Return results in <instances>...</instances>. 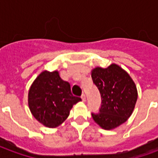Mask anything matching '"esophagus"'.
<instances>
[{
  "label": "esophagus",
  "instance_id": "1",
  "mask_svg": "<svg viewBox=\"0 0 158 158\" xmlns=\"http://www.w3.org/2000/svg\"><path fill=\"white\" fill-rule=\"evenodd\" d=\"M81 99H82L83 102H85V101H86V96H85V94H83V95H82V96H81Z\"/></svg>",
  "mask_w": 158,
  "mask_h": 158
}]
</instances>
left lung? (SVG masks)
Instances as JSON below:
<instances>
[{
	"mask_svg": "<svg viewBox=\"0 0 158 158\" xmlns=\"http://www.w3.org/2000/svg\"><path fill=\"white\" fill-rule=\"evenodd\" d=\"M90 73L102 97L100 113H92L93 119L102 129H116L134 112L138 98L135 84L129 73L116 63L106 69L96 67Z\"/></svg>",
	"mask_w": 158,
	"mask_h": 158,
	"instance_id": "8db88e82",
	"label": "left lung"
}]
</instances>
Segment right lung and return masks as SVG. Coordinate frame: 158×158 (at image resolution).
<instances>
[{"label":"right lung","mask_w":158,"mask_h":158,"mask_svg":"<svg viewBox=\"0 0 158 158\" xmlns=\"http://www.w3.org/2000/svg\"><path fill=\"white\" fill-rule=\"evenodd\" d=\"M81 102L74 96L71 85L60 76L58 70L42 71L28 93V105L33 117L47 128L54 129L69 116L73 106Z\"/></svg>","instance_id":"obj_1"}]
</instances>
